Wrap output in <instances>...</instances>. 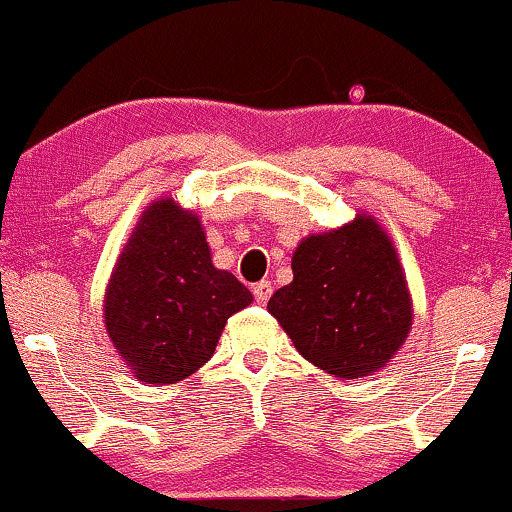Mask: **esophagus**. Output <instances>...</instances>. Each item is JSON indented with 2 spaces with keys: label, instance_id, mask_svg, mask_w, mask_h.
<instances>
[{
  "label": "esophagus",
  "instance_id": "1",
  "mask_svg": "<svg viewBox=\"0 0 512 512\" xmlns=\"http://www.w3.org/2000/svg\"><path fill=\"white\" fill-rule=\"evenodd\" d=\"M252 293H255V301L257 303H267L269 298H272V293H274L272 281H260V284H255V289H252Z\"/></svg>",
  "mask_w": 512,
  "mask_h": 512
}]
</instances>
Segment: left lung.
<instances>
[{"instance_id": "8db88e82", "label": "left lung", "mask_w": 512, "mask_h": 512, "mask_svg": "<svg viewBox=\"0 0 512 512\" xmlns=\"http://www.w3.org/2000/svg\"><path fill=\"white\" fill-rule=\"evenodd\" d=\"M293 281L269 298L305 361L339 380L378 373L411 332L414 303L387 231L368 211L305 236L291 257Z\"/></svg>"}]
</instances>
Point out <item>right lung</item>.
Masks as SVG:
<instances>
[{"mask_svg": "<svg viewBox=\"0 0 512 512\" xmlns=\"http://www.w3.org/2000/svg\"><path fill=\"white\" fill-rule=\"evenodd\" d=\"M252 293L214 267L195 211L161 197L142 211L105 286L103 325L146 385H173L214 356L228 317Z\"/></svg>", "mask_w": 512, "mask_h": 512, "instance_id": "right-lung-1", "label": "right lung"}]
</instances>
